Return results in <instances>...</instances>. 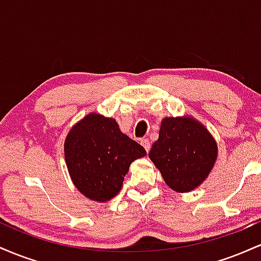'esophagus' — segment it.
I'll return each mask as SVG.
<instances>
[{
    "label": "esophagus",
    "mask_w": 261,
    "mask_h": 261,
    "mask_svg": "<svg viewBox=\"0 0 261 261\" xmlns=\"http://www.w3.org/2000/svg\"><path fill=\"white\" fill-rule=\"evenodd\" d=\"M141 145H142L143 147H145V149L147 152L149 151V148H151V143H149V141L147 139H142V140H141Z\"/></svg>",
    "instance_id": "obj_1"
}]
</instances>
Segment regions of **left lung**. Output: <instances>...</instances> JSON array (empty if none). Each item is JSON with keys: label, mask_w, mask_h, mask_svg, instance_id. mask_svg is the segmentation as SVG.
Instances as JSON below:
<instances>
[{"label": "left lung", "mask_w": 261, "mask_h": 261, "mask_svg": "<svg viewBox=\"0 0 261 261\" xmlns=\"http://www.w3.org/2000/svg\"><path fill=\"white\" fill-rule=\"evenodd\" d=\"M148 155L170 189L187 193L199 187L214 168L217 143L190 116L164 118Z\"/></svg>", "instance_id": "8db88e82"}]
</instances>
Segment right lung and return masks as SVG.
<instances>
[{
	"label": "right lung",
	"instance_id": "obj_1",
	"mask_svg": "<svg viewBox=\"0 0 261 261\" xmlns=\"http://www.w3.org/2000/svg\"><path fill=\"white\" fill-rule=\"evenodd\" d=\"M64 149L73 184L98 202L112 200L120 191L130 164L146 154L142 146L121 133L114 119L95 113L71 128Z\"/></svg>",
	"mask_w": 261,
	"mask_h": 261
}]
</instances>
